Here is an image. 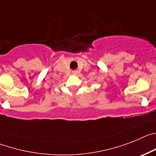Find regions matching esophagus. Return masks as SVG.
Returning <instances> with one entry per match:
<instances>
[{"label":"esophagus","mask_w":156,"mask_h":156,"mask_svg":"<svg viewBox=\"0 0 156 156\" xmlns=\"http://www.w3.org/2000/svg\"><path fill=\"white\" fill-rule=\"evenodd\" d=\"M72 74L73 75H77V74H78V71H77V70H75V71H72Z\"/></svg>","instance_id":"1"}]
</instances>
